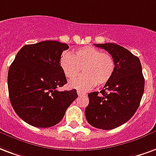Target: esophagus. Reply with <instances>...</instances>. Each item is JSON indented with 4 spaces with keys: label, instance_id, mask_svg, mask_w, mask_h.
<instances>
[{
    "label": "esophagus",
    "instance_id": "esophagus-1",
    "mask_svg": "<svg viewBox=\"0 0 156 156\" xmlns=\"http://www.w3.org/2000/svg\"><path fill=\"white\" fill-rule=\"evenodd\" d=\"M77 93H78V96L85 95V93H83V92H82V91H80V90H78V91H77Z\"/></svg>",
    "mask_w": 156,
    "mask_h": 156
}]
</instances>
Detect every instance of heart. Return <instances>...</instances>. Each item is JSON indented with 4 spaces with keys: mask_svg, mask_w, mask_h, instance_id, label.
Segmentation results:
<instances>
[{
    "mask_svg": "<svg viewBox=\"0 0 156 156\" xmlns=\"http://www.w3.org/2000/svg\"><path fill=\"white\" fill-rule=\"evenodd\" d=\"M59 65L69 79L75 78L83 69V73L69 82L71 88L87 91L97 83L102 86L110 81L115 71L113 57L93 46L76 49L73 54L64 51L59 58Z\"/></svg>",
    "mask_w": 156,
    "mask_h": 156,
    "instance_id": "obj_1",
    "label": "heart"
}]
</instances>
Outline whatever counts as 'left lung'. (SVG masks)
I'll use <instances>...</instances> for the list:
<instances>
[{
	"label": "left lung",
	"mask_w": 156,
	"mask_h": 156,
	"mask_svg": "<svg viewBox=\"0 0 156 156\" xmlns=\"http://www.w3.org/2000/svg\"><path fill=\"white\" fill-rule=\"evenodd\" d=\"M114 58L115 71L103 89L88 94L85 116L90 125L112 130L131 119L139 107L145 79L139 58L116 44H94Z\"/></svg>",
	"instance_id": "8db88e82"
}]
</instances>
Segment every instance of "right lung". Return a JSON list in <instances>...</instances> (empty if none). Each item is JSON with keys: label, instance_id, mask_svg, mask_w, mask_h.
Instances as JSON below:
<instances>
[{"label": "right lung", "instance_id": "obj_1", "mask_svg": "<svg viewBox=\"0 0 156 156\" xmlns=\"http://www.w3.org/2000/svg\"><path fill=\"white\" fill-rule=\"evenodd\" d=\"M69 45L46 40L23 46L9 68L8 91L11 106L26 123L50 127L63 119L78 98L76 89L60 92L67 83L59 58Z\"/></svg>", "mask_w": 156, "mask_h": 156}]
</instances>
